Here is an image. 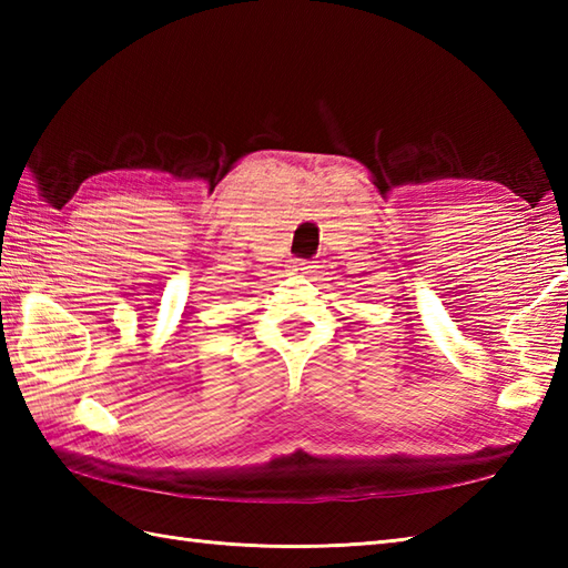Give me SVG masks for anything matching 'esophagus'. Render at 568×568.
<instances>
[{
  "instance_id": "obj_1",
  "label": "esophagus",
  "mask_w": 568,
  "mask_h": 568,
  "mask_svg": "<svg viewBox=\"0 0 568 568\" xmlns=\"http://www.w3.org/2000/svg\"><path fill=\"white\" fill-rule=\"evenodd\" d=\"M312 268H315V265H312L310 261H293V263H291V271H293L295 275H310Z\"/></svg>"
}]
</instances>
